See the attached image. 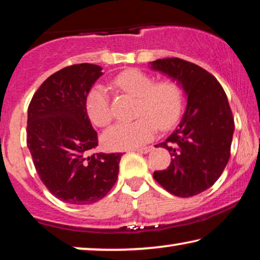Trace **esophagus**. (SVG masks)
<instances>
[{
    "label": "esophagus",
    "instance_id": "obj_1",
    "mask_svg": "<svg viewBox=\"0 0 260 260\" xmlns=\"http://www.w3.org/2000/svg\"><path fill=\"white\" fill-rule=\"evenodd\" d=\"M153 149L152 145H149V146H143V148H138V149H134L135 151L137 152H141V153H148L151 151V150Z\"/></svg>",
    "mask_w": 260,
    "mask_h": 260
}]
</instances>
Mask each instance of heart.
<instances>
[{"mask_svg": "<svg viewBox=\"0 0 260 260\" xmlns=\"http://www.w3.org/2000/svg\"><path fill=\"white\" fill-rule=\"evenodd\" d=\"M112 85L127 95L137 97L135 116L130 123H119L103 135V144L110 150L138 148L153 137L157 127L168 130L178 121L183 110V90L170 78L155 81L138 69L118 74ZM86 112L97 126H107L112 121L110 97L103 86L96 85L86 97Z\"/></svg>", "mask_w": 260, "mask_h": 260, "instance_id": "b5f03b06", "label": "heart"}]
</instances>
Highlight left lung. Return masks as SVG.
Instances as JSON below:
<instances>
[{"label": "left lung", "mask_w": 260, "mask_h": 260, "mask_svg": "<svg viewBox=\"0 0 260 260\" xmlns=\"http://www.w3.org/2000/svg\"><path fill=\"white\" fill-rule=\"evenodd\" d=\"M155 70L178 81L187 93L186 111L179 126L163 143L171 163L153 178L177 197H192L211 187L226 167L235 121L226 93L213 76L178 57L152 62Z\"/></svg>", "instance_id": "1"}]
</instances>
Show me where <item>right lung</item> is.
<instances>
[{"instance_id": "obj_1", "label": "right lung", "mask_w": 260, "mask_h": 260, "mask_svg": "<svg viewBox=\"0 0 260 260\" xmlns=\"http://www.w3.org/2000/svg\"><path fill=\"white\" fill-rule=\"evenodd\" d=\"M102 68L81 63L49 76L28 107L27 144L47 189L66 203L91 204L115 185L122 153H91L97 133L86 112V97Z\"/></svg>"}]
</instances>
